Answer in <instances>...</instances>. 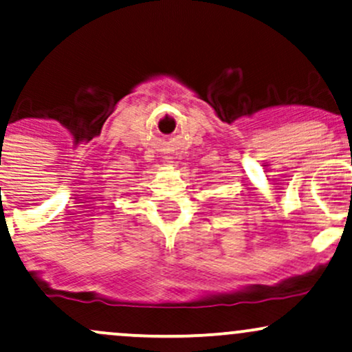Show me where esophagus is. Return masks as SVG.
<instances>
[{"label": "esophagus", "mask_w": 352, "mask_h": 352, "mask_svg": "<svg viewBox=\"0 0 352 352\" xmlns=\"http://www.w3.org/2000/svg\"><path fill=\"white\" fill-rule=\"evenodd\" d=\"M164 162H170V157H165V160Z\"/></svg>", "instance_id": "34e87169"}]
</instances>
